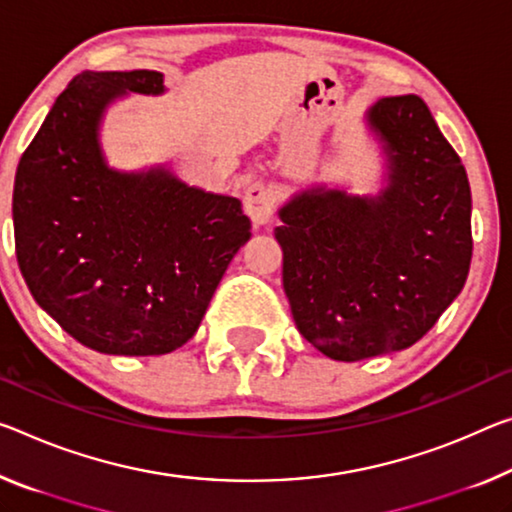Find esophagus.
<instances>
[{
    "instance_id": "obj_1",
    "label": "esophagus",
    "mask_w": 512,
    "mask_h": 512,
    "mask_svg": "<svg viewBox=\"0 0 512 512\" xmlns=\"http://www.w3.org/2000/svg\"><path fill=\"white\" fill-rule=\"evenodd\" d=\"M243 207H246V214L255 225H266L275 214V196L271 186L264 182H253L246 189V196H243Z\"/></svg>"
}]
</instances>
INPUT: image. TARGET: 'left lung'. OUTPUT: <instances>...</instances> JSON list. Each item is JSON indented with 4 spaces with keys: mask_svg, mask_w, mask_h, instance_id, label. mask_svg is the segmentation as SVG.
I'll list each match as a JSON object with an SVG mask.
<instances>
[{
    "mask_svg": "<svg viewBox=\"0 0 512 512\" xmlns=\"http://www.w3.org/2000/svg\"><path fill=\"white\" fill-rule=\"evenodd\" d=\"M367 118L385 145L387 189L378 198L305 191L275 227L296 328L339 362L417 344L465 287L472 262L465 166L424 100L383 97Z\"/></svg>",
    "mask_w": 512,
    "mask_h": 512,
    "instance_id": "8db88e82",
    "label": "left lung"
}]
</instances>
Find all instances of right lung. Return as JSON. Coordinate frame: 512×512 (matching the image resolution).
Returning a JSON list of instances; mask_svg holds the SVG:
<instances>
[{
  "label": "right lung",
  "mask_w": 512,
  "mask_h": 512,
  "mask_svg": "<svg viewBox=\"0 0 512 512\" xmlns=\"http://www.w3.org/2000/svg\"><path fill=\"white\" fill-rule=\"evenodd\" d=\"M125 91L157 95L164 75L81 72L56 97L15 173V253L36 303L77 342L164 355L196 335L250 218L164 168L107 166L97 129Z\"/></svg>",
  "instance_id": "obj_1"
}]
</instances>
